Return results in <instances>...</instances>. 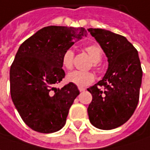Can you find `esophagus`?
<instances>
[{
  "label": "esophagus",
  "instance_id": "1",
  "mask_svg": "<svg viewBox=\"0 0 150 150\" xmlns=\"http://www.w3.org/2000/svg\"><path fill=\"white\" fill-rule=\"evenodd\" d=\"M79 91H80L81 92H83V91H86V88L79 87Z\"/></svg>",
  "mask_w": 150,
  "mask_h": 150
}]
</instances>
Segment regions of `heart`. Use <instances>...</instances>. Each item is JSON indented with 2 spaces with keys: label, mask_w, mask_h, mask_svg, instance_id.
<instances>
[{
  "label": "heart",
  "mask_w": 150,
  "mask_h": 150,
  "mask_svg": "<svg viewBox=\"0 0 150 150\" xmlns=\"http://www.w3.org/2000/svg\"><path fill=\"white\" fill-rule=\"evenodd\" d=\"M85 50L86 51L88 55L90 56L92 66L96 67L97 64L100 62L102 58V52L101 48L96 44L87 45ZM74 61V52L72 49H67L64 51L62 56V65L65 69H71L73 67ZM66 81L72 83L79 87H84L91 84L95 81V75L91 71H73L66 76Z\"/></svg>",
  "instance_id": "obj_1"
}]
</instances>
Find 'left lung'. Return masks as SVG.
Here are the masks:
<instances>
[{
	"instance_id": "left-lung-1",
	"label": "left lung",
	"mask_w": 150,
	"mask_h": 150,
	"mask_svg": "<svg viewBox=\"0 0 150 150\" xmlns=\"http://www.w3.org/2000/svg\"><path fill=\"white\" fill-rule=\"evenodd\" d=\"M108 57L104 77L87 89L92 101L87 112L91 123L99 129L120 127L134 114L139 99L143 71L139 54L125 37L101 28H89Z\"/></svg>"
}]
</instances>
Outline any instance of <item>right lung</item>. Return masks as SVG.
<instances>
[{
    "instance_id": "1",
    "label": "right lung",
    "mask_w": 150,
    "mask_h": 150,
    "mask_svg": "<svg viewBox=\"0 0 150 150\" xmlns=\"http://www.w3.org/2000/svg\"><path fill=\"white\" fill-rule=\"evenodd\" d=\"M87 35L84 28L49 26L38 30L17 50L10 69L11 100L23 122L33 130L50 134L60 130L69 110L80 94L62 81V56L75 42Z\"/></svg>"
}]
</instances>
